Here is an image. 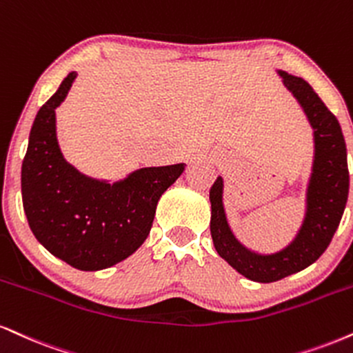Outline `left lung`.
Here are the masks:
<instances>
[{"label": "left lung", "mask_w": 353, "mask_h": 353, "mask_svg": "<svg viewBox=\"0 0 353 353\" xmlns=\"http://www.w3.org/2000/svg\"><path fill=\"white\" fill-rule=\"evenodd\" d=\"M284 87L303 107L314 130V161L305 190V215L298 235L286 248L261 254L233 235L223 209V179L210 189V233L217 253L233 270L256 283H273L312 265L332 240L349 197L347 148L337 118L301 77L278 70Z\"/></svg>", "instance_id": "8db88e82"}]
</instances>
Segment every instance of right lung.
<instances>
[{
	"label": "right lung",
	"instance_id": "1",
	"mask_svg": "<svg viewBox=\"0 0 353 353\" xmlns=\"http://www.w3.org/2000/svg\"><path fill=\"white\" fill-rule=\"evenodd\" d=\"M75 77L77 72H70L36 114L21 192L37 241L74 268L99 271L126 260L144 243L161 195L185 164L141 168L113 184L79 172L63 159L55 133V108Z\"/></svg>",
	"mask_w": 353,
	"mask_h": 353
}]
</instances>
